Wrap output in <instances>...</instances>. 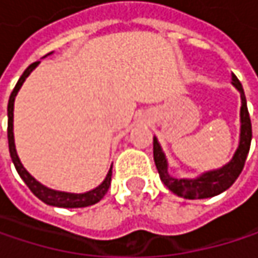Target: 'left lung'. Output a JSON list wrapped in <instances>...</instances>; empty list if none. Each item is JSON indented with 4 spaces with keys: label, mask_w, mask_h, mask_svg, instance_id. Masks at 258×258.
Returning a JSON list of instances; mask_svg holds the SVG:
<instances>
[{
    "label": "left lung",
    "mask_w": 258,
    "mask_h": 258,
    "mask_svg": "<svg viewBox=\"0 0 258 258\" xmlns=\"http://www.w3.org/2000/svg\"><path fill=\"white\" fill-rule=\"evenodd\" d=\"M233 85L237 88V91L240 92V98H242L240 142H239V148L232 158V161L229 164H226L224 167L214 170V172L203 173L197 179H176V178L169 175L166 157H164L157 139L154 137V161H155L158 175L163 180V183L172 192L178 194L179 197L196 200V199H208V197H214L217 194H221L223 191H226L227 188L232 186L233 182L239 178V175L245 166V161H246V157L249 152V146H251L252 128H251V119H249V113H248V107H246V98H245L242 83L239 82V79L234 75H233Z\"/></svg>",
    "instance_id": "8db88e82"
}]
</instances>
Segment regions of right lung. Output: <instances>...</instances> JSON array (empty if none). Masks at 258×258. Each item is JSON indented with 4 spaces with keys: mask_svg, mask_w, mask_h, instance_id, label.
Segmentation results:
<instances>
[{
    "mask_svg": "<svg viewBox=\"0 0 258 258\" xmlns=\"http://www.w3.org/2000/svg\"><path fill=\"white\" fill-rule=\"evenodd\" d=\"M40 61H35L32 62L25 72L24 75L21 76V79L18 80L15 89L12 91L10 94V100H9V106H7V116H9V122H7V139H9V151H10V157H12V161L19 173V176L24 179L26 183V186L31 189V192L38 197L41 202H44L46 205H50V206H58V208H86V206H91V205H95L98 203L107 192L109 186H110V180H112V167L106 176V179L103 180L101 185H98L95 189L92 191H88L85 194H70V192H62V191H55V189H50V188H46L44 185H41L40 182L34 179L21 163L18 154H16V148H15V139H13V106H15V97L18 94V91L21 89L22 83L25 82V79L29 76V73L38 66Z\"/></svg>",
    "mask_w": 258,
    "mask_h": 258,
    "instance_id": "right-lung-1",
    "label": "right lung"
}]
</instances>
